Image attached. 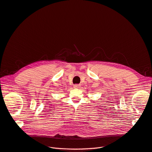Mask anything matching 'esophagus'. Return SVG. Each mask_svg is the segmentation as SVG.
I'll return each instance as SVG.
<instances>
[{
    "label": "esophagus",
    "mask_w": 152,
    "mask_h": 152,
    "mask_svg": "<svg viewBox=\"0 0 152 152\" xmlns=\"http://www.w3.org/2000/svg\"><path fill=\"white\" fill-rule=\"evenodd\" d=\"M74 88H76V89H78L80 88V85H77V84H76V85H74Z\"/></svg>",
    "instance_id": "34e87169"
}]
</instances>
